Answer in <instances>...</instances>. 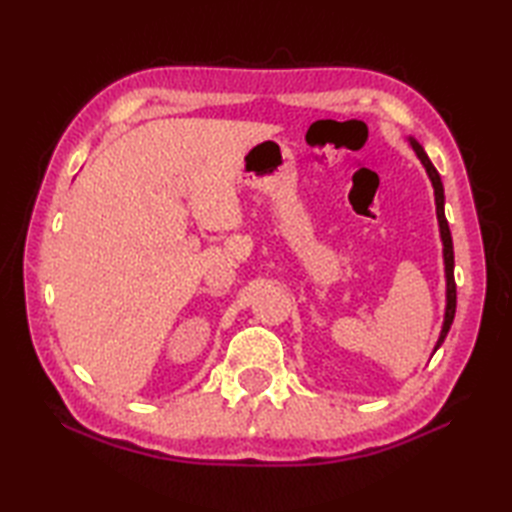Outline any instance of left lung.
Masks as SVG:
<instances>
[{
  "label": "left lung",
  "mask_w": 512,
  "mask_h": 512,
  "mask_svg": "<svg viewBox=\"0 0 512 512\" xmlns=\"http://www.w3.org/2000/svg\"><path fill=\"white\" fill-rule=\"evenodd\" d=\"M409 143L416 151V156L420 158V162L427 169L431 184H433V193H436V213H438V222H440V235H442V244H444V273H447V312H444V325H442V332H440V339L436 343V350L447 339V334L451 330V323L455 317V303H458V292H455V277H453V239H451V231H449V222H447V215H444V187H442V180H440V173L438 169L433 167V162L429 160V156L424 154L422 145L418 143L416 138H409Z\"/></svg>",
  "instance_id": "left-lung-1"
}]
</instances>
